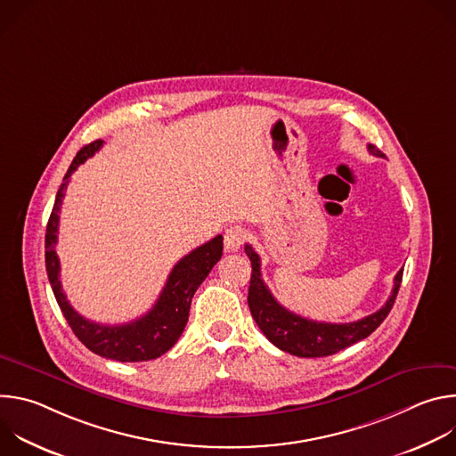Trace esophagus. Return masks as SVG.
<instances>
[{
  "instance_id": "1",
  "label": "esophagus",
  "mask_w": 456,
  "mask_h": 456,
  "mask_svg": "<svg viewBox=\"0 0 456 456\" xmlns=\"http://www.w3.org/2000/svg\"><path fill=\"white\" fill-rule=\"evenodd\" d=\"M247 238V231L241 227V225H234V227H229L224 234V247L227 252H236L243 241Z\"/></svg>"
}]
</instances>
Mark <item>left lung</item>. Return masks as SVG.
Returning <instances> with one entry per match:
<instances>
[{"mask_svg":"<svg viewBox=\"0 0 456 456\" xmlns=\"http://www.w3.org/2000/svg\"><path fill=\"white\" fill-rule=\"evenodd\" d=\"M368 151L373 153L375 157L382 155L371 144H368ZM245 252L252 265L248 297H247L250 314L259 330L265 334V338L274 346L297 357H327L368 338L387 317L389 310H392L403 281V269H401L394 280L392 296L387 297L384 306L379 308L377 312L354 322H321V321L301 317L287 310L285 306H281L262 280V269H259L262 264H259V256L254 252L250 245H245Z\"/></svg>","mask_w":456,"mask_h":456,"instance_id":"1","label":"left lung"}]
</instances>
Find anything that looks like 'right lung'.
<instances>
[{"mask_svg": "<svg viewBox=\"0 0 456 456\" xmlns=\"http://www.w3.org/2000/svg\"><path fill=\"white\" fill-rule=\"evenodd\" d=\"M101 146L102 141H95L79 150L55 194V204L50 213L45 234V264L48 281L52 285L53 296L64 319L69 321L70 329L88 350L101 357L120 362L151 361L171 350L182 336L189 319V308L194 292H197V289L202 285V281L208 278L211 269L222 257L224 236L218 234L208 243L185 254L173 267L166 281V287L162 289L153 308L146 312L142 317L124 324H99L77 314L67 299V294L62 292L59 280L61 265L55 252L59 211L72 173L83 162H86V159L94 157V153L99 151Z\"/></svg>", "mask_w": 456, "mask_h": 456, "instance_id": "1", "label": "right lung"}]
</instances>
